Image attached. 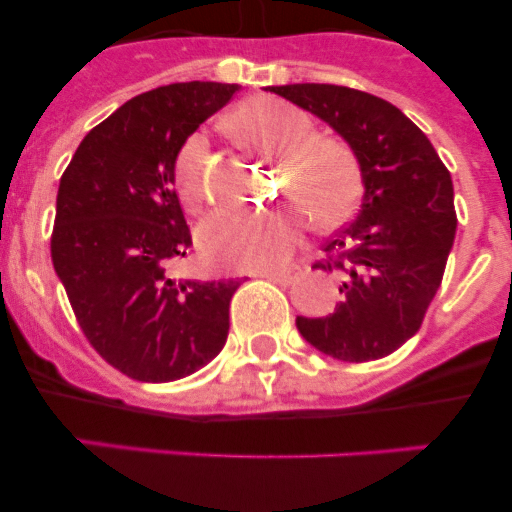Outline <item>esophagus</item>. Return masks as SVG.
<instances>
[{
	"instance_id": "esophagus-1",
	"label": "esophagus",
	"mask_w": 512,
	"mask_h": 512,
	"mask_svg": "<svg viewBox=\"0 0 512 512\" xmlns=\"http://www.w3.org/2000/svg\"><path fill=\"white\" fill-rule=\"evenodd\" d=\"M299 275H302V267H299V265H292V267H285V270L265 272V275H262V277H267V280H270V282H277V285L287 287V285H292V282L297 280Z\"/></svg>"
}]
</instances>
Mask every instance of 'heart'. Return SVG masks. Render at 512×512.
Returning a JSON list of instances; mask_svg holds the SVG:
<instances>
[{"instance_id": "1", "label": "heart", "mask_w": 512, "mask_h": 512, "mask_svg": "<svg viewBox=\"0 0 512 512\" xmlns=\"http://www.w3.org/2000/svg\"><path fill=\"white\" fill-rule=\"evenodd\" d=\"M237 143L275 158L277 195L289 200L275 210H218L198 232L210 265L232 270H270L285 262L304 230V213L314 225H342L354 213L361 173L352 146L342 138L314 133V121L275 98H255L225 118ZM208 141L193 136L175 160L180 200L198 210L210 195Z\"/></svg>"}]
</instances>
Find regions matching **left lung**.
Here are the masks:
<instances>
[{"mask_svg":"<svg viewBox=\"0 0 512 512\" xmlns=\"http://www.w3.org/2000/svg\"><path fill=\"white\" fill-rule=\"evenodd\" d=\"M267 91L327 121L361 168L359 215L322 245L314 267L342 277L327 317H297L314 349L342 361H374L409 342L441 287L456 237L453 180L426 133L394 103L334 84Z\"/></svg>","mask_w":512,"mask_h":512,"instance_id":"1","label":"left lung"}]
</instances>
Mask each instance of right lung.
<instances>
[{
    "mask_svg": "<svg viewBox=\"0 0 512 512\" xmlns=\"http://www.w3.org/2000/svg\"><path fill=\"white\" fill-rule=\"evenodd\" d=\"M235 91L188 81L131 98L61 175L51 262L91 347L136 381L183 379L225 347L240 280L175 282L170 267L193 245L175 158Z\"/></svg>",
    "mask_w": 512,
    "mask_h": 512,
    "instance_id": "obj_1",
    "label": "right lung"
}]
</instances>
